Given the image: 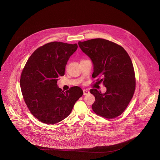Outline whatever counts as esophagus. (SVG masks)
<instances>
[{"label": "esophagus", "instance_id": "1", "mask_svg": "<svg viewBox=\"0 0 160 160\" xmlns=\"http://www.w3.org/2000/svg\"><path fill=\"white\" fill-rule=\"evenodd\" d=\"M83 91L84 95H86L89 93V91L88 90H87V89H83Z\"/></svg>", "mask_w": 160, "mask_h": 160}]
</instances>
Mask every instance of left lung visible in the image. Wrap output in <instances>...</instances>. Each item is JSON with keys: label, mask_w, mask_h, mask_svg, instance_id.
<instances>
[{"label": "left lung", "mask_w": 160, "mask_h": 160, "mask_svg": "<svg viewBox=\"0 0 160 160\" xmlns=\"http://www.w3.org/2000/svg\"><path fill=\"white\" fill-rule=\"evenodd\" d=\"M78 45L93 62V78L98 77L97 81L107 88L104 93L96 89L90 90L95 98L93 111L107 119L119 116L129 104L136 89L134 69L128 54L122 46L101 38L79 41Z\"/></svg>", "instance_id": "8db88e82"}]
</instances>
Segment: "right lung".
<instances>
[{
  "label": "right lung",
  "mask_w": 160,
  "mask_h": 160,
  "mask_svg": "<svg viewBox=\"0 0 160 160\" xmlns=\"http://www.w3.org/2000/svg\"><path fill=\"white\" fill-rule=\"evenodd\" d=\"M77 47V44L47 43L32 54L23 69L20 83L23 99L32 114L42 123L54 124L65 119L83 95L78 86L64 92L57 85Z\"/></svg>",
  "instance_id": "obj_1"
}]
</instances>
